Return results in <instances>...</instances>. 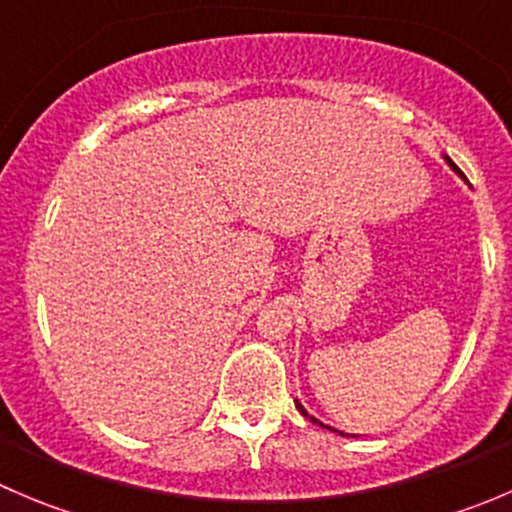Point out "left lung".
Listing matches in <instances>:
<instances>
[{"mask_svg":"<svg viewBox=\"0 0 512 512\" xmlns=\"http://www.w3.org/2000/svg\"><path fill=\"white\" fill-rule=\"evenodd\" d=\"M443 158H446V163H448V165H451V168H453V170H456V173H458V175H461V178H463V173H461V170H458V165H456V163H453V160H451V158H448V156H443ZM294 404H297L299 414H302V416H307V418H309V421H312V423H317V426H324V423H322V421H317V418H314V416H309V414H307V411H304V406H302V404H299V401H294ZM324 428H329V431H337V428H332V426H324ZM337 433H339V436H349V433H342V431H337Z\"/></svg>","mask_w":512,"mask_h":512,"instance_id":"obj_1","label":"left lung"}]
</instances>
